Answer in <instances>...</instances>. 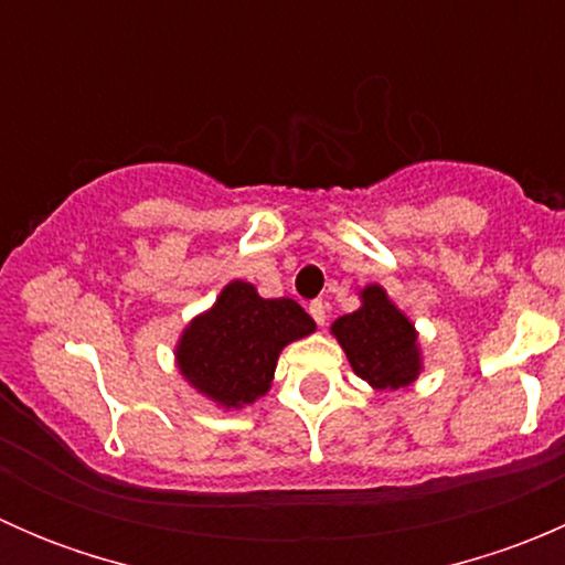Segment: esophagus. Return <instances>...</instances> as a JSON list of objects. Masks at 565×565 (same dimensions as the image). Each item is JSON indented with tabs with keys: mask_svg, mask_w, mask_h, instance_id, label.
Wrapping results in <instances>:
<instances>
[{
	"mask_svg": "<svg viewBox=\"0 0 565 565\" xmlns=\"http://www.w3.org/2000/svg\"><path fill=\"white\" fill-rule=\"evenodd\" d=\"M309 315L315 317L317 324H324V319H328V306H324L322 300H311V303H309Z\"/></svg>",
	"mask_w": 565,
	"mask_h": 565,
	"instance_id": "obj_1",
	"label": "esophagus"
}]
</instances>
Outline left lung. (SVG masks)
Wrapping results in <instances>:
<instances>
[{
	"label": "left lung",
	"mask_w": 565,
	"mask_h": 565,
	"mask_svg": "<svg viewBox=\"0 0 565 565\" xmlns=\"http://www.w3.org/2000/svg\"><path fill=\"white\" fill-rule=\"evenodd\" d=\"M361 298V309L335 319L330 330L358 377L377 391L407 388L420 369L415 328L380 287H366Z\"/></svg>",
	"instance_id": "left-lung-1"
}]
</instances>
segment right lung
Returning <instances> with one entry per match:
<instances>
[{"label":"right lung","mask_w":565,"mask_h":565,"mask_svg":"<svg viewBox=\"0 0 565 565\" xmlns=\"http://www.w3.org/2000/svg\"><path fill=\"white\" fill-rule=\"evenodd\" d=\"M315 330L295 300H265L246 281H232L218 303L193 319L177 347L188 383L224 407H243L270 388L278 352Z\"/></svg>","instance_id":"1"}]
</instances>
